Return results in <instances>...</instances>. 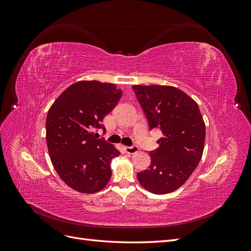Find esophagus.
Returning a JSON list of instances; mask_svg holds the SVG:
<instances>
[{"label": "esophagus", "mask_w": 251, "mask_h": 251, "mask_svg": "<svg viewBox=\"0 0 251 251\" xmlns=\"http://www.w3.org/2000/svg\"><path fill=\"white\" fill-rule=\"evenodd\" d=\"M125 151L127 154H135L138 151V147L137 146H131V147H125Z\"/></svg>", "instance_id": "obj_1"}]
</instances>
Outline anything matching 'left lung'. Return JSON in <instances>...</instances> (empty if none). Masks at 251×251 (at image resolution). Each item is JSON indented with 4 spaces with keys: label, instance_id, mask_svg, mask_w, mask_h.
<instances>
[{
    "label": "left lung",
    "instance_id": "1",
    "mask_svg": "<svg viewBox=\"0 0 251 251\" xmlns=\"http://www.w3.org/2000/svg\"><path fill=\"white\" fill-rule=\"evenodd\" d=\"M149 121L159 128V148L150 151L148 170L137 174L149 192L163 195L178 189L199 164L205 142V124L198 104L183 91L171 86L132 87Z\"/></svg>",
    "mask_w": 251,
    "mask_h": 251
}]
</instances>
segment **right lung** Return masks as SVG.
<instances>
[{
	"label": "right lung",
	"instance_id": "1",
	"mask_svg": "<svg viewBox=\"0 0 251 251\" xmlns=\"http://www.w3.org/2000/svg\"><path fill=\"white\" fill-rule=\"evenodd\" d=\"M123 91L114 83L80 80L68 87L53 102L46 119V140L53 168L65 183L83 194L108 184L110 164L119 151L94 130L116 107Z\"/></svg>",
	"mask_w": 251,
	"mask_h": 251
}]
</instances>
